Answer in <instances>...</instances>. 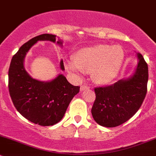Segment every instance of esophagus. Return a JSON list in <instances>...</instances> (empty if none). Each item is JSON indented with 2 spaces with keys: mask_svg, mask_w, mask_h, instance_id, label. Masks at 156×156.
<instances>
[{
  "mask_svg": "<svg viewBox=\"0 0 156 156\" xmlns=\"http://www.w3.org/2000/svg\"><path fill=\"white\" fill-rule=\"evenodd\" d=\"M88 89H90V87L87 85H86V84H83V85L81 86V90L82 91V90H88Z\"/></svg>",
  "mask_w": 156,
  "mask_h": 156,
  "instance_id": "34e87169",
  "label": "esophagus"
}]
</instances>
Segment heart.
Wrapping results in <instances>:
<instances>
[{"instance_id": "b5f03b06", "label": "heart", "mask_w": 156, "mask_h": 156, "mask_svg": "<svg viewBox=\"0 0 156 156\" xmlns=\"http://www.w3.org/2000/svg\"><path fill=\"white\" fill-rule=\"evenodd\" d=\"M124 58V52L120 46L97 44L78 51L74 61L67 62L66 68L73 72L91 73L95 82L105 84L118 75Z\"/></svg>"}]
</instances>
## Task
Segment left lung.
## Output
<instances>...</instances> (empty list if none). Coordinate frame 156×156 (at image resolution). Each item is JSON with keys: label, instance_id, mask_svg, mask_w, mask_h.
<instances>
[{"label": "left lung", "instance_id": "left-lung-1", "mask_svg": "<svg viewBox=\"0 0 156 156\" xmlns=\"http://www.w3.org/2000/svg\"><path fill=\"white\" fill-rule=\"evenodd\" d=\"M138 65L131 76L107 87L94 88L96 99L91 114L97 123L115 127L127 121L140 109L147 92L149 73L143 56L137 53Z\"/></svg>", "mask_w": 156, "mask_h": 156}]
</instances>
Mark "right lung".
Instances as JSON below:
<instances>
[{
	"instance_id": "right-lung-1",
	"label": "right lung",
	"mask_w": 156,
	"mask_h": 156,
	"mask_svg": "<svg viewBox=\"0 0 156 156\" xmlns=\"http://www.w3.org/2000/svg\"><path fill=\"white\" fill-rule=\"evenodd\" d=\"M55 35L42 34L29 40L13 56L8 72L9 92L16 110L30 122L43 126L58 123L80 90L62 74L51 81H42L32 78L24 68V58L33 45L46 40L55 43ZM56 43L62 46L61 40ZM60 68L65 70L62 60Z\"/></svg>"
}]
</instances>
